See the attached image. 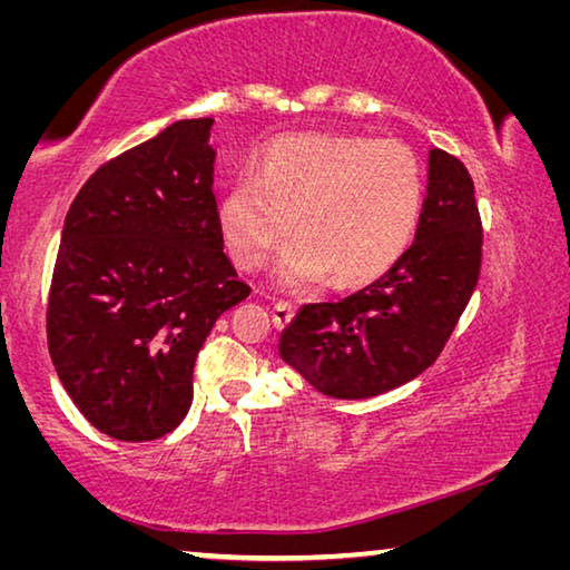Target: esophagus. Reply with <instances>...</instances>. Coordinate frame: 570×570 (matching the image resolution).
Instances as JSON below:
<instances>
[{"label": "esophagus", "mask_w": 570, "mask_h": 570, "mask_svg": "<svg viewBox=\"0 0 570 570\" xmlns=\"http://www.w3.org/2000/svg\"><path fill=\"white\" fill-rule=\"evenodd\" d=\"M294 306L292 304H286V302H278V304H274V308H272V322H274V326L276 330H284V326H288V322L294 320Z\"/></svg>", "instance_id": "obj_1"}]
</instances>
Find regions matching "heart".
Here are the masks:
<instances>
[{
    "label": "heart",
    "mask_w": 570,
    "mask_h": 570,
    "mask_svg": "<svg viewBox=\"0 0 570 570\" xmlns=\"http://www.w3.org/2000/svg\"><path fill=\"white\" fill-rule=\"evenodd\" d=\"M424 198L422 168L397 140L360 135H286L256 160V178L216 204L220 236L236 266L254 272L294 228L276 278L304 288L332 274L370 284L410 248Z\"/></svg>",
    "instance_id": "heart-1"
}]
</instances>
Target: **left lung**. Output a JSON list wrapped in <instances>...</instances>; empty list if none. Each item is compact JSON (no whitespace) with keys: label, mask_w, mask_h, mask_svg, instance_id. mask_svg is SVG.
<instances>
[{"label":"left lung","mask_w":570,"mask_h":570,"mask_svg":"<svg viewBox=\"0 0 570 570\" xmlns=\"http://www.w3.org/2000/svg\"><path fill=\"white\" fill-rule=\"evenodd\" d=\"M482 228L468 168L432 148L417 234L387 274L336 304H306L278 356L322 394L366 400L422 374L465 312L480 276Z\"/></svg>","instance_id":"obj_1"}]
</instances>
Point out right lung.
I'll use <instances>...</instances> for the list:
<instances>
[{"mask_svg":"<svg viewBox=\"0 0 570 570\" xmlns=\"http://www.w3.org/2000/svg\"><path fill=\"white\" fill-rule=\"evenodd\" d=\"M210 128L168 125L95 170L67 210L47 344L77 410L115 440L178 428L200 346L250 292L224 254Z\"/></svg>","mask_w":570,"mask_h":570,"instance_id":"add662e5","label":"right lung"}]
</instances>
